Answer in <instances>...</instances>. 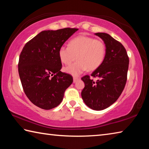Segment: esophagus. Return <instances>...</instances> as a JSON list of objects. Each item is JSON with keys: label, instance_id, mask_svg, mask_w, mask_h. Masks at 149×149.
I'll list each match as a JSON object with an SVG mask.
<instances>
[{"label": "esophagus", "instance_id": "1", "mask_svg": "<svg viewBox=\"0 0 149 149\" xmlns=\"http://www.w3.org/2000/svg\"><path fill=\"white\" fill-rule=\"evenodd\" d=\"M80 79L79 77H74V78H73V80H74V82L75 83L77 81V80H79Z\"/></svg>", "mask_w": 149, "mask_h": 149}]
</instances>
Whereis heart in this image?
I'll list each match as a JSON object with an SVG mask.
<instances>
[{"instance_id": "heart-1", "label": "heart", "mask_w": 149, "mask_h": 149, "mask_svg": "<svg viewBox=\"0 0 149 149\" xmlns=\"http://www.w3.org/2000/svg\"><path fill=\"white\" fill-rule=\"evenodd\" d=\"M106 47L100 39L79 35L69 42L68 47L62 46L58 50L60 61L70 65L75 58L77 61L65 68V71L72 75H78L87 69L93 71L104 61Z\"/></svg>"}]
</instances>
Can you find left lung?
<instances>
[{
  "instance_id": "8db88e82",
  "label": "left lung",
  "mask_w": 149,
  "mask_h": 149,
  "mask_svg": "<svg viewBox=\"0 0 149 149\" xmlns=\"http://www.w3.org/2000/svg\"><path fill=\"white\" fill-rule=\"evenodd\" d=\"M104 41L106 55L102 64L92 73L95 81L89 75L81 78L85 84L81 97L88 107L95 110L107 108L116 101L122 94L127 81L129 57L122 43L109 34H95Z\"/></svg>"
}]
</instances>
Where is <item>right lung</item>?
<instances>
[{
  "label": "right lung",
  "mask_w": 149,
  "mask_h": 149,
  "mask_svg": "<svg viewBox=\"0 0 149 149\" xmlns=\"http://www.w3.org/2000/svg\"><path fill=\"white\" fill-rule=\"evenodd\" d=\"M77 30L42 31L25 45L19 55L18 72L25 94L42 109L58 106L65 89L72 84V75L60 71L58 50Z\"/></svg>",
  "instance_id": "add662e5"
}]
</instances>
